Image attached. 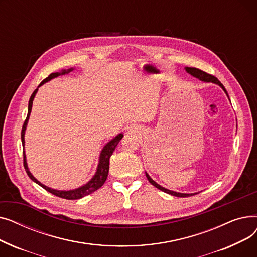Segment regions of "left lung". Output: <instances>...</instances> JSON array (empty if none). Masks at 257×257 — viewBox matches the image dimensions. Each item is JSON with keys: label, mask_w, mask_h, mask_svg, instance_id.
<instances>
[{"label": "left lung", "mask_w": 257, "mask_h": 257, "mask_svg": "<svg viewBox=\"0 0 257 257\" xmlns=\"http://www.w3.org/2000/svg\"><path fill=\"white\" fill-rule=\"evenodd\" d=\"M185 71L188 73V74H191L192 76H194V77H196V78H198L199 80H201V81H204V82H211V83H215V84H218V85H220L222 88H223V90L226 92V94L228 96V93H227V90L225 89V87H224V85L220 82V81L218 80V78H215L214 76H212V75H209V74H207V73H205V72H203V71H201V70H199V69H196V67H185ZM146 176H147V178H148V180H149V182L152 184V185H154L156 188H158V190H160V191H163V192H165V193H167V194H169V195H172V196H175V197H181V198H184V197H188V196H193V195H195V194H182V193H177V192H173V191H170V190H168V188H165V187H163L161 185H159V184H157L150 176L149 175H148L147 173H146ZM197 194V193H196Z\"/></svg>", "instance_id": "obj_1"}]
</instances>
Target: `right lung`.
<instances>
[{"instance_id":"obj_1","label":"right lung","mask_w":257,"mask_h":257,"mask_svg":"<svg viewBox=\"0 0 257 257\" xmlns=\"http://www.w3.org/2000/svg\"><path fill=\"white\" fill-rule=\"evenodd\" d=\"M74 69H69V70H62L60 73H52L49 75V77H47L45 80H43V82L40 83L38 85L42 86L44 83L48 82V81H50L51 79L53 78H56L60 75H64V74H67L72 72ZM38 87L33 91V93L31 94L30 97V100H29V105H28V114H27V117L24 121V125H23V128H22V144H23V147H24V167H25V170H26V173L27 175H28L29 178L34 181L35 183H37L38 185L42 186L43 188H45V190L53 195H55L59 198H63V199H67V200H77V199H81L83 198L93 192H96L97 190H99V188L104 184V182L106 181L107 179V176H108V171H109V159H110V156L112 155L113 151L115 150V147L117 146V144L119 143V141L121 140V138H123L124 136L121 133L117 134V136L112 139L109 143H107L103 150L101 151V154H100V158H99V164H98V168H97V172L96 174L93 175V177L84 185L80 186L78 188H76V190H71V191H57V190H53V188L51 187H48L46 185H44L43 183H40L33 175L30 173L29 169H28V165H27V160H26V154H25V131H26V127H27V124H28V120H29V116H30V113H31V109H32V104H33V100H34V97L35 94L38 90Z\"/></svg>"}]
</instances>
